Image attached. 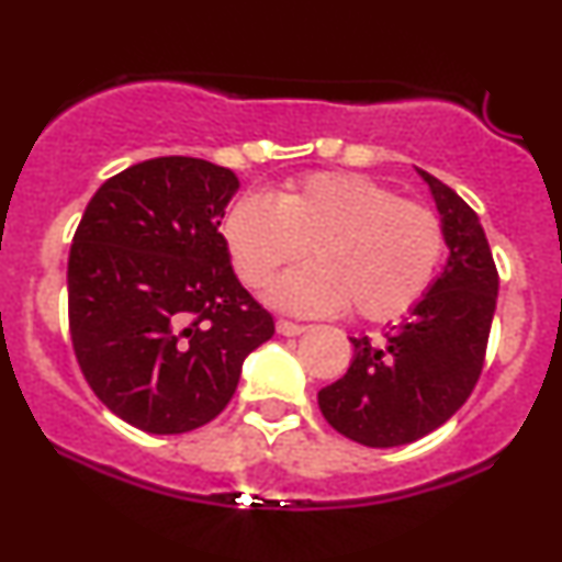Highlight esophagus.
Returning <instances> with one entry per match:
<instances>
[{
	"label": "esophagus",
	"instance_id": "34e87169",
	"mask_svg": "<svg viewBox=\"0 0 562 562\" xmlns=\"http://www.w3.org/2000/svg\"><path fill=\"white\" fill-rule=\"evenodd\" d=\"M277 333L301 335V333H306V325H299V322H290V319H277Z\"/></svg>",
	"mask_w": 562,
	"mask_h": 562
}]
</instances>
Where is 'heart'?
<instances>
[{
  "mask_svg": "<svg viewBox=\"0 0 562 562\" xmlns=\"http://www.w3.org/2000/svg\"><path fill=\"white\" fill-rule=\"evenodd\" d=\"M222 235L248 288H263L312 248L314 263L290 269L269 290L277 306L308 317L348 306L367 322L402 317L425 299L447 254L436 209L351 171L306 173L274 198L243 195Z\"/></svg>",
  "mask_w": 562,
  "mask_h": 562,
  "instance_id": "1",
  "label": "heart"
}]
</instances>
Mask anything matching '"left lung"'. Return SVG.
Wrapping results in <instances>:
<instances>
[{
	"mask_svg": "<svg viewBox=\"0 0 562 562\" xmlns=\"http://www.w3.org/2000/svg\"><path fill=\"white\" fill-rule=\"evenodd\" d=\"M420 177L447 227V267L409 322L391 327L383 340L351 338V367L317 396L338 434L375 449L428 436L468 402L486 359L499 290L479 214L436 177Z\"/></svg>",
	"mask_w": 562,
	"mask_h": 562,
	"instance_id": "left-lung-1",
	"label": "left lung"
}]
</instances>
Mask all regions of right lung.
<instances>
[{
	"instance_id": "obj_1",
	"label": "right lung",
	"mask_w": 562,
	"mask_h": 562,
	"mask_svg": "<svg viewBox=\"0 0 562 562\" xmlns=\"http://www.w3.org/2000/svg\"><path fill=\"white\" fill-rule=\"evenodd\" d=\"M235 171L200 158L142 160L83 211L68 259V327L102 404L145 434L211 423L274 319L237 282L218 232Z\"/></svg>"
}]
</instances>
